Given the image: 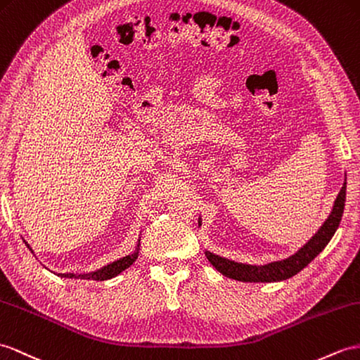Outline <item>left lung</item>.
<instances>
[{
	"mask_svg": "<svg viewBox=\"0 0 360 360\" xmlns=\"http://www.w3.org/2000/svg\"><path fill=\"white\" fill-rule=\"evenodd\" d=\"M345 194H347V177L345 183L342 185V189L338 194L335 205H333L331 214L321 226V229L311 236V240L297 250L295 255L288 257L283 261L269 262L266 266H250V264H241V262H235L232 259H227L223 257L214 255V253L206 252V258L209 259L220 274L227 278L236 279V281L243 283H275V281H284L295 276L296 274L309 266L310 262L316 258L323 248L330 243L331 236L335 235L336 229L339 227L342 214H344L345 206ZM201 221L198 220V226Z\"/></svg>",
	"mask_w": 360,
	"mask_h": 360,
	"instance_id": "1",
	"label": "left lung"
}]
</instances>
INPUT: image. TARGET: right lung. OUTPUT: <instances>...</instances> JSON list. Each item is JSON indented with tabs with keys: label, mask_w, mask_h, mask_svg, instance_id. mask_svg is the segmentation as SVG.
<instances>
[{
	"label": "right lung",
	"mask_w": 360,
	"mask_h": 360,
	"mask_svg": "<svg viewBox=\"0 0 360 360\" xmlns=\"http://www.w3.org/2000/svg\"><path fill=\"white\" fill-rule=\"evenodd\" d=\"M140 243V240H139ZM29 248V246H27ZM139 257V244L137 249L131 253L128 257L120 258L117 261L111 262V264L102 267L98 271H93V274H86V275H75V274H59L60 278H82V279H94V281H107V279H111L114 276H117L120 271H124L125 269H128L133 262L137 259Z\"/></svg>",
	"instance_id": "1"
}]
</instances>
